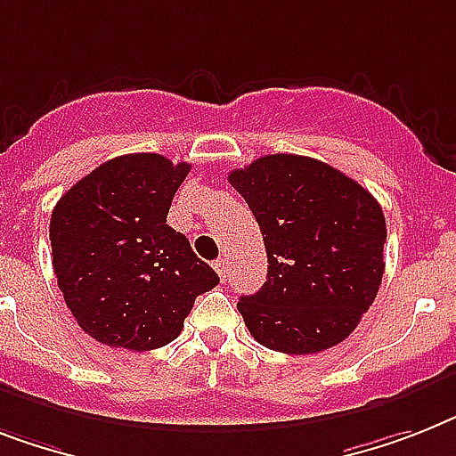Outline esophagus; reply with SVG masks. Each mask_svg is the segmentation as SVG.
<instances>
[{
  "instance_id": "obj_1",
  "label": "esophagus",
  "mask_w": 456,
  "mask_h": 456,
  "mask_svg": "<svg viewBox=\"0 0 456 456\" xmlns=\"http://www.w3.org/2000/svg\"><path fill=\"white\" fill-rule=\"evenodd\" d=\"M214 270L219 273L221 280H228V258H216V261H214Z\"/></svg>"
}]
</instances>
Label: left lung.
<instances>
[{
  "label": "left lung",
  "mask_w": 456,
  "mask_h": 456,
  "mask_svg": "<svg viewBox=\"0 0 456 456\" xmlns=\"http://www.w3.org/2000/svg\"><path fill=\"white\" fill-rule=\"evenodd\" d=\"M228 182L261 228L268 280L237 310L263 347L314 354L356 329L385 274L387 224L379 202L340 169L273 153Z\"/></svg>",
  "instance_id": "obj_1"
}]
</instances>
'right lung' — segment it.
<instances>
[{"instance_id": "add662e5", "label": "right lung", "mask_w": 456, "mask_h": 456, "mask_svg": "<svg viewBox=\"0 0 456 456\" xmlns=\"http://www.w3.org/2000/svg\"><path fill=\"white\" fill-rule=\"evenodd\" d=\"M188 169L158 153L111 158L53 209V273L78 326L102 345L165 347L195 298L219 284L186 235L167 225Z\"/></svg>"}]
</instances>
